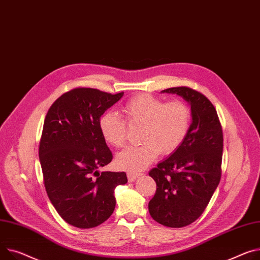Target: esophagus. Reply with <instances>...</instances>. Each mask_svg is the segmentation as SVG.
<instances>
[{"mask_svg": "<svg viewBox=\"0 0 260 260\" xmlns=\"http://www.w3.org/2000/svg\"><path fill=\"white\" fill-rule=\"evenodd\" d=\"M140 176H141V174H138V172H133V171L127 172L128 182H134L138 177H140Z\"/></svg>", "mask_w": 260, "mask_h": 260, "instance_id": "esophagus-1", "label": "esophagus"}]
</instances>
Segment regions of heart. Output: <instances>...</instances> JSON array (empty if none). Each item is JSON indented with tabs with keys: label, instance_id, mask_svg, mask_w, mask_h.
Segmentation results:
<instances>
[{
	"label": "heart",
	"instance_id": "1",
	"mask_svg": "<svg viewBox=\"0 0 260 260\" xmlns=\"http://www.w3.org/2000/svg\"><path fill=\"white\" fill-rule=\"evenodd\" d=\"M121 112L124 119L115 113L100 117L99 127L105 140L114 147H123L127 138V124L139 126L141 145L131 146L120 152L117 164L131 171H140L158 154L169 155L185 141L191 124V110L182 100L165 102L148 94H139L127 100Z\"/></svg>",
	"mask_w": 260,
	"mask_h": 260
}]
</instances>
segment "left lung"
<instances>
[{
  "label": "left lung",
  "mask_w": 260,
  "mask_h": 260,
  "mask_svg": "<svg viewBox=\"0 0 260 260\" xmlns=\"http://www.w3.org/2000/svg\"><path fill=\"white\" fill-rule=\"evenodd\" d=\"M162 92L189 102L192 122L179 149L149 171L157 190L148 211L163 226L182 228L202 215L219 184L222 129L214 106L202 93L188 86Z\"/></svg>",
  "instance_id": "obj_1"
}]
</instances>
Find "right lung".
Wrapping results in <instances>:
<instances>
[{"label": "right lung", "mask_w": 260, "mask_h": 260, "mask_svg": "<svg viewBox=\"0 0 260 260\" xmlns=\"http://www.w3.org/2000/svg\"><path fill=\"white\" fill-rule=\"evenodd\" d=\"M123 94L75 88L46 115L39 147L44 185L58 214L76 228L106 221L116 206L115 188L127 182L125 172L98 171L113 159L99 120Z\"/></svg>", "instance_id": "obj_1"}]
</instances>
